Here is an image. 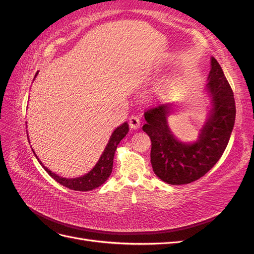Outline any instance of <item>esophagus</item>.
<instances>
[{
    "instance_id": "34e87169",
    "label": "esophagus",
    "mask_w": 254,
    "mask_h": 254,
    "mask_svg": "<svg viewBox=\"0 0 254 254\" xmlns=\"http://www.w3.org/2000/svg\"><path fill=\"white\" fill-rule=\"evenodd\" d=\"M141 124V120L139 117H136V115H131V117L129 118V126L131 129H137L140 127Z\"/></svg>"
}]
</instances>
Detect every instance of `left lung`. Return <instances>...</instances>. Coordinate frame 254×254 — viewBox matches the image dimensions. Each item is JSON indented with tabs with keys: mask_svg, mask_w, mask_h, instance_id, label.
Wrapping results in <instances>:
<instances>
[{
	"mask_svg": "<svg viewBox=\"0 0 254 254\" xmlns=\"http://www.w3.org/2000/svg\"><path fill=\"white\" fill-rule=\"evenodd\" d=\"M207 79L213 109L197 142L186 144L175 139L166 121L171 105L161 104L144 113L143 130L151 141L152 170L168 184L181 186L201 178L217 163L231 136L236 113L234 94L214 57Z\"/></svg>",
	"mask_w": 254,
	"mask_h": 254,
	"instance_id": "8db88e82",
	"label": "left lung"
}]
</instances>
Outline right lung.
I'll list each match as a JSON object with an SVG mask.
<instances>
[{
    "label": "right lung",
    "instance_id": "right-lung-1",
    "mask_svg": "<svg viewBox=\"0 0 254 254\" xmlns=\"http://www.w3.org/2000/svg\"><path fill=\"white\" fill-rule=\"evenodd\" d=\"M128 130H129V127L127 123H124V124L115 129L112 135L110 136V140L108 144H107L102 157L99 158L98 162L96 163L93 170H91L90 173H88L87 175L78 177V178L66 179V178H63V177H59L58 175L54 174L50 170H48V168L41 163V161H39V159L37 158V156L36 155L35 156L38 159V161H39L41 166L45 171H47V173L54 180H56L58 183H60L61 186L74 190H80V191L92 190L98 187H101L102 184L105 183V181L109 178V176L111 175V172H112V167H113L114 152L117 150V147L120 144L121 140L124 136H126V134L128 133Z\"/></svg>",
    "mask_w": 254,
    "mask_h": 254
}]
</instances>
